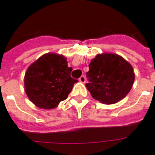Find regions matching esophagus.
<instances>
[{"instance_id":"obj_1","label":"esophagus","mask_w":155,"mask_h":155,"mask_svg":"<svg viewBox=\"0 0 155 155\" xmlns=\"http://www.w3.org/2000/svg\"><path fill=\"white\" fill-rule=\"evenodd\" d=\"M79 82H80V83H84L85 82H86V77H85L84 76H80V77H79Z\"/></svg>"}]
</instances>
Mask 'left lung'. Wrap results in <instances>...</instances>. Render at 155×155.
Segmentation results:
<instances>
[{
    "mask_svg": "<svg viewBox=\"0 0 155 155\" xmlns=\"http://www.w3.org/2000/svg\"><path fill=\"white\" fill-rule=\"evenodd\" d=\"M86 86L95 100L105 104H115L131 90L135 76L132 65L113 53L98 54L92 59L86 72Z\"/></svg>",
    "mask_w": 155,
    "mask_h": 155,
    "instance_id": "8db88e82",
    "label": "left lung"
}]
</instances>
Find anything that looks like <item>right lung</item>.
<instances>
[{"label": "right lung", "instance_id": "obj_1", "mask_svg": "<svg viewBox=\"0 0 155 155\" xmlns=\"http://www.w3.org/2000/svg\"><path fill=\"white\" fill-rule=\"evenodd\" d=\"M72 69L62 55L47 53L33 62L25 75V88L36 107L51 110L68 97L77 79L71 77Z\"/></svg>", "mask_w": 155, "mask_h": 155}]
</instances>
